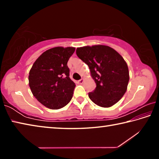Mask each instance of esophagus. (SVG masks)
Instances as JSON below:
<instances>
[{"mask_svg":"<svg viewBox=\"0 0 159 159\" xmlns=\"http://www.w3.org/2000/svg\"><path fill=\"white\" fill-rule=\"evenodd\" d=\"M83 79H80V80H79V84H83Z\"/></svg>","mask_w":159,"mask_h":159,"instance_id":"1","label":"esophagus"}]
</instances>
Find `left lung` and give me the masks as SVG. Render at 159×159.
<instances>
[{
    "label": "left lung",
    "mask_w": 159,
    "mask_h": 159,
    "mask_svg": "<svg viewBox=\"0 0 159 159\" xmlns=\"http://www.w3.org/2000/svg\"><path fill=\"white\" fill-rule=\"evenodd\" d=\"M76 55L88 64L96 88L88 93L97 105L110 107L121 99L127 90L129 71L127 64L116 51L107 45L78 48Z\"/></svg>",
    "instance_id": "obj_1"
}]
</instances>
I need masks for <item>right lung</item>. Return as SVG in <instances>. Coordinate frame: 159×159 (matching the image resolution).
<instances>
[{
	"instance_id": "obj_1",
	"label": "right lung",
	"mask_w": 159,
	"mask_h": 159,
	"mask_svg": "<svg viewBox=\"0 0 159 159\" xmlns=\"http://www.w3.org/2000/svg\"><path fill=\"white\" fill-rule=\"evenodd\" d=\"M74 51L72 47L48 50L37 59L29 71L31 92L48 108H62L73 97L76 84L69 78L67 61Z\"/></svg>"
}]
</instances>
